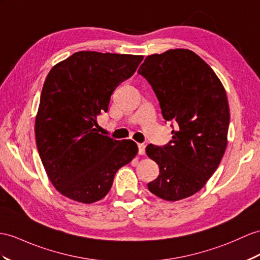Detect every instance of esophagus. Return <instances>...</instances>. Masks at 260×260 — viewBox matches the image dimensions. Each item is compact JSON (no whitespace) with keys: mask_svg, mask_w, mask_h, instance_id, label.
I'll use <instances>...</instances> for the list:
<instances>
[{"mask_svg":"<svg viewBox=\"0 0 260 260\" xmlns=\"http://www.w3.org/2000/svg\"><path fill=\"white\" fill-rule=\"evenodd\" d=\"M138 152H139V154H141V155H143L145 153V145L143 143L138 144Z\"/></svg>","mask_w":260,"mask_h":260,"instance_id":"obj_1","label":"esophagus"}]
</instances>
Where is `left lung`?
Returning <instances> with one entry per match:
<instances>
[{
  "mask_svg": "<svg viewBox=\"0 0 260 260\" xmlns=\"http://www.w3.org/2000/svg\"><path fill=\"white\" fill-rule=\"evenodd\" d=\"M138 74L152 87L164 121L173 129L169 143L145 150L160 169L149 191L167 201L188 198L206 184L225 153L230 108L224 87L188 49L148 56Z\"/></svg>",
  "mask_w": 260,
  "mask_h": 260,
  "instance_id": "1",
  "label": "left lung"
}]
</instances>
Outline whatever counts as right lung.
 <instances>
[{"label":"right lung","mask_w":260,"mask_h":260,"mask_svg":"<svg viewBox=\"0 0 260 260\" xmlns=\"http://www.w3.org/2000/svg\"><path fill=\"white\" fill-rule=\"evenodd\" d=\"M143 56L78 52L52 68L35 121L37 150L50 182L68 199L90 204L109 192L117 171L138 152L131 140L98 134L97 117L137 71Z\"/></svg>","instance_id":"obj_1"}]
</instances>
